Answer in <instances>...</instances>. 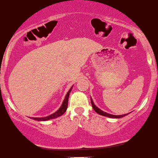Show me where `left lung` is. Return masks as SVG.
Returning <instances> with one entry per match:
<instances>
[{
  "instance_id": "8db88e82",
  "label": "left lung",
  "mask_w": 158,
  "mask_h": 158,
  "mask_svg": "<svg viewBox=\"0 0 158 158\" xmlns=\"http://www.w3.org/2000/svg\"><path fill=\"white\" fill-rule=\"evenodd\" d=\"M91 104H92V106H93V108L94 109V111H96V112H97L98 114H99L101 115H103V116H106V117H108V118H122V117H124L125 115L127 114H123V115H113V114H108L106 112H104V111H102V110H100L99 108H98L97 107L94 105V103H93L92 99H91Z\"/></svg>"
}]
</instances>
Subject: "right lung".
<instances>
[{
	"instance_id": "add662e5",
	"label": "right lung",
	"mask_w": 158,
	"mask_h": 158,
	"mask_svg": "<svg viewBox=\"0 0 158 158\" xmlns=\"http://www.w3.org/2000/svg\"><path fill=\"white\" fill-rule=\"evenodd\" d=\"M72 88H71V89L69 90V92H68L67 94H66L65 99H64V101H63V103H62V106L60 107V108H59L58 111H56V112L52 114H50V116L46 117V118H32V119L37 120H38V121H44V120H51V119H53V118H58V117L63 114L66 111V110H67L68 102H69V93H70L71 91H72Z\"/></svg>"
}]
</instances>
